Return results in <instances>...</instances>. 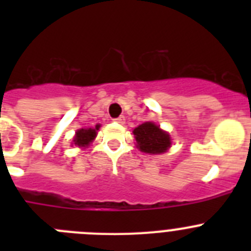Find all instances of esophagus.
<instances>
[{"mask_svg": "<svg viewBox=\"0 0 251 251\" xmlns=\"http://www.w3.org/2000/svg\"><path fill=\"white\" fill-rule=\"evenodd\" d=\"M115 123H119V124H124V122H126V118H124L123 115L122 117H118V118H115L114 119Z\"/></svg>", "mask_w": 251, "mask_h": 251, "instance_id": "1", "label": "esophagus"}]
</instances>
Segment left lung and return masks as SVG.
Segmentation results:
<instances>
[{"label": "left lung", "mask_w": 251, "mask_h": 251, "mask_svg": "<svg viewBox=\"0 0 251 251\" xmlns=\"http://www.w3.org/2000/svg\"><path fill=\"white\" fill-rule=\"evenodd\" d=\"M133 134L136 138L137 147L142 152L150 154L165 153L172 145L170 134L152 122H146L134 128Z\"/></svg>", "instance_id": "left-lung-1"}]
</instances>
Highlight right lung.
I'll return each instance as SVG.
<instances>
[{"mask_svg":"<svg viewBox=\"0 0 251 251\" xmlns=\"http://www.w3.org/2000/svg\"><path fill=\"white\" fill-rule=\"evenodd\" d=\"M100 126L97 124L95 128H81V129H77L76 133H75V137L73 139L74 145L77 146V147H88V146L94 141V138L97 137V130H99Z\"/></svg>","mask_w":251,"mask_h":251,"instance_id":"obj_1","label":"right lung"}]
</instances>
